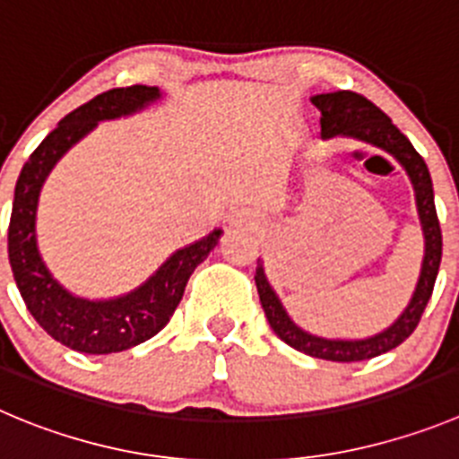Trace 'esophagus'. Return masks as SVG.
I'll list each match as a JSON object with an SVG mask.
<instances>
[{"label":"esophagus","mask_w":459,"mask_h":459,"mask_svg":"<svg viewBox=\"0 0 459 459\" xmlns=\"http://www.w3.org/2000/svg\"><path fill=\"white\" fill-rule=\"evenodd\" d=\"M229 224L235 226V229H258L260 217L255 210L251 208H235L229 215Z\"/></svg>","instance_id":"1"}]
</instances>
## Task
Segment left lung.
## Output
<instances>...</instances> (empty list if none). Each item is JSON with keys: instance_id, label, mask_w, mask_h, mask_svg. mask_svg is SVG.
Listing matches in <instances>:
<instances>
[{"instance_id": "obj_1", "label": "left lung", "mask_w": 459, "mask_h": 459, "mask_svg": "<svg viewBox=\"0 0 459 459\" xmlns=\"http://www.w3.org/2000/svg\"><path fill=\"white\" fill-rule=\"evenodd\" d=\"M310 101L321 113V138H349L355 143L369 144V147L389 153L405 169L414 187V201H417L419 221H421L423 230L421 273H419L417 288H414L405 310L385 331L365 337V340H335V337H321L303 331L278 299L260 258L258 267H255V288H258L260 303H263L269 326L285 344L312 355V358L331 359V362H359V359H371L376 355L396 349L414 333L432 297L437 272L442 263V229L437 220L435 192H432V178L426 160L419 156L412 143L394 126L392 119L378 106L365 100L362 94L349 92V90L315 94L310 97Z\"/></svg>"}]
</instances>
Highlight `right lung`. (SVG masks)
I'll return each mask as SVG.
<instances>
[{
  "mask_svg": "<svg viewBox=\"0 0 459 459\" xmlns=\"http://www.w3.org/2000/svg\"><path fill=\"white\" fill-rule=\"evenodd\" d=\"M162 97L156 85L113 88L97 94L58 122L24 162L15 183L11 224H8V260L13 278L27 310L47 335L67 349L90 355H108L138 346L167 326L181 303L186 285L196 264L217 247L224 230L215 229L205 238L177 249L143 285L113 299L76 297L56 281L38 249V199L54 165L83 140L97 124L135 115Z\"/></svg>",
  "mask_w": 459,
  "mask_h": 459,
  "instance_id": "right-lung-1",
  "label": "right lung"
}]
</instances>
